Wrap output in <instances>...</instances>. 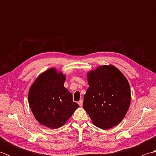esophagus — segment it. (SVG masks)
<instances>
[{
    "label": "esophagus",
    "instance_id": "obj_1",
    "mask_svg": "<svg viewBox=\"0 0 156 156\" xmlns=\"http://www.w3.org/2000/svg\"><path fill=\"white\" fill-rule=\"evenodd\" d=\"M78 103L79 105L80 106V107H82V104H83V101H82V100H80V101H79V102H78Z\"/></svg>",
    "mask_w": 156,
    "mask_h": 156
}]
</instances>
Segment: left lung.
<instances>
[{
    "mask_svg": "<svg viewBox=\"0 0 156 156\" xmlns=\"http://www.w3.org/2000/svg\"><path fill=\"white\" fill-rule=\"evenodd\" d=\"M87 80L83 108L92 123L102 129L120 123L131 102L130 86L123 74L114 66L105 65L88 72Z\"/></svg>",
    "mask_w": 156,
    "mask_h": 156,
    "instance_id": "left-lung-1",
    "label": "left lung"
}]
</instances>
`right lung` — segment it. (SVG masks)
<instances>
[{"instance_id": "add662e5", "label": "right lung", "mask_w": 156, "mask_h": 156, "mask_svg": "<svg viewBox=\"0 0 156 156\" xmlns=\"http://www.w3.org/2000/svg\"><path fill=\"white\" fill-rule=\"evenodd\" d=\"M66 76L51 68L36 78L29 88L28 102L35 118L50 129L64 125L79 105L64 87Z\"/></svg>"}]
</instances>
